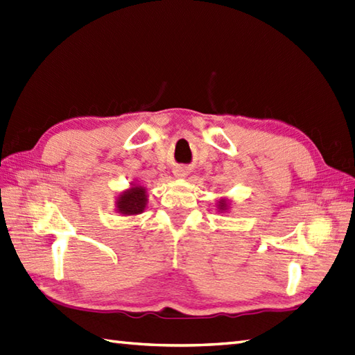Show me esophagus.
<instances>
[{"label":"esophagus","instance_id":"esophagus-1","mask_svg":"<svg viewBox=\"0 0 355 355\" xmlns=\"http://www.w3.org/2000/svg\"><path fill=\"white\" fill-rule=\"evenodd\" d=\"M188 175V171L184 168V167H178L176 170H175V176L176 178H185Z\"/></svg>","mask_w":355,"mask_h":355}]
</instances>
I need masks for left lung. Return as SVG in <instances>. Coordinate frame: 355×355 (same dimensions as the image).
Listing matches in <instances>:
<instances>
[{
  "label": "left lung",
  "instance_id": "8db88e82",
  "mask_svg": "<svg viewBox=\"0 0 355 355\" xmlns=\"http://www.w3.org/2000/svg\"><path fill=\"white\" fill-rule=\"evenodd\" d=\"M226 207H227V202H226L225 199L218 202V208H220V211H225V209H226Z\"/></svg>",
  "mask_w": 355,
  "mask_h": 355
}]
</instances>
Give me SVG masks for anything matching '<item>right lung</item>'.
<instances>
[{
    "mask_svg": "<svg viewBox=\"0 0 355 355\" xmlns=\"http://www.w3.org/2000/svg\"><path fill=\"white\" fill-rule=\"evenodd\" d=\"M147 196L144 187H133L129 191L120 194L116 200V209L124 216H135L141 214L146 208Z\"/></svg>",
    "mask_w": 355,
    "mask_h": 355,
    "instance_id": "add662e5",
    "label": "right lung"
}]
</instances>
